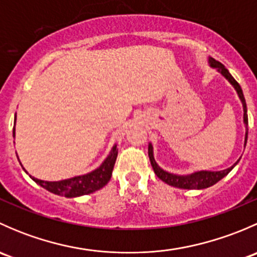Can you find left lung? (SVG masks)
Masks as SVG:
<instances>
[{"instance_id":"1","label":"left lung","mask_w":257,"mask_h":257,"mask_svg":"<svg viewBox=\"0 0 257 257\" xmlns=\"http://www.w3.org/2000/svg\"><path fill=\"white\" fill-rule=\"evenodd\" d=\"M209 63L212 68H216L217 72L222 74L227 80L230 82V84L235 88L236 90L237 95H239L241 103H242V108H243V124H245V128H246V133H245V143L243 145H246V142H247V108H246V102H245V97H243V93L242 89H241L240 84L234 79V77L229 73L225 66L222 63H220L219 61L216 59L211 58L209 57ZM148 154H149V159H150V164H152L153 169H154V173L157 174V177L163 180L164 183H167L168 185H172L175 186V188H180V189H205L209 188V186H212L214 184H216L217 181L221 180L222 178L226 177L232 169H234L235 165L239 163L237 160L232 167L227 168L225 170H220V172H208V170H200V172H195L193 174H189V175H178V174H173V173L167 172V170L162 169L159 165L157 164L154 159V155H153V145L152 143H149L148 145Z\"/></svg>"}]
</instances>
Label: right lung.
Segmentation results:
<instances>
[{
    "label": "right lung",
    "mask_w": 257,
    "mask_h": 257,
    "mask_svg": "<svg viewBox=\"0 0 257 257\" xmlns=\"http://www.w3.org/2000/svg\"><path fill=\"white\" fill-rule=\"evenodd\" d=\"M15 123H16V118H15ZM14 137H15V128H14ZM116 155H118V149H116V145H114L112 150H110L109 155L105 158V160L100 164L99 168H97V169L93 170V172L88 173V174L78 175V177L69 178V179H64V180L45 181V180H41V179L32 177V175H30V177L33 181H36L38 185H41L42 188H45L46 190L51 191V193L56 194V195L66 196V198H77V196H82V195H87V194H90V193H94V191L99 190V189H102L103 186L107 185L108 181H109L110 178H112V172H113L114 164H115ZM23 170H25V168H23Z\"/></svg>",
    "instance_id": "right-lung-1"
}]
</instances>
